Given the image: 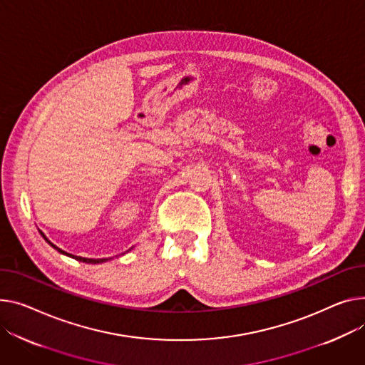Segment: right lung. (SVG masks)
<instances>
[{"instance_id": "1", "label": "right lung", "mask_w": 365, "mask_h": 365, "mask_svg": "<svg viewBox=\"0 0 365 365\" xmlns=\"http://www.w3.org/2000/svg\"><path fill=\"white\" fill-rule=\"evenodd\" d=\"M42 236H43V239L48 242V244H50V245H51L54 250H57L60 254H66V255H68V257H71V258H75V259H78V261H83V262H88V264H96V262H106V261H108V259H110V258H100V259H93V258H83V257H76V255L67 254V252H64L63 250L57 248L54 244H51V242L45 237V235H43V233H42Z\"/></svg>"}]
</instances>
